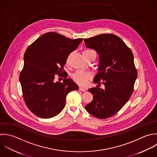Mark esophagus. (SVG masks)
Listing matches in <instances>:
<instances>
[{
  "label": "esophagus",
  "instance_id": "esophagus-1",
  "mask_svg": "<svg viewBox=\"0 0 157 157\" xmlns=\"http://www.w3.org/2000/svg\"><path fill=\"white\" fill-rule=\"evenodd\" d=\"M79 90H81V91H82V92H85V91L86 90V88H84V87H80L79 88Z\"/></svg>",
  "mask_w": 157,
  "mask_h": 157
}]
</instances>
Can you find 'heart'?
I'll return each mask as SVG.
<instances>
[{
    "mask_svg": "<svg viewBox=\"0 0 157 157\" xmlns=\"http://www.w3.org/2000/svg\"><path fill=\"white\" fill-rule=\"evenodd\" d=\"M93 50L91 49H86L82 52V54H87L91 52H93ZM92 75L90 72L83 71H77L72 75V78L73 80L78 84L84 86L85 85L87 81L91 79Z\"/></svg>",
    "mask_w": 157,
    "mask_h": 157,
    "instance_id": "1",
    "label": "heart"
}]
</instances>
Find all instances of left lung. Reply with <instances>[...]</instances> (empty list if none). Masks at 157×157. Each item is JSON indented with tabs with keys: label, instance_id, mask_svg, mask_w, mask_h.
I'll list each match as a JSON object with an SVG mask.
<instances>
[{
	"label": "left lung",
	"instance_id": "left-lung-1",
	"mask_svg": "<svg viewBox=\"0 0 157 157\" xmlns=\"http://www.w3.org/2000/svg\"><path fill=\"white\" fill-rule=\"evenodd\" d=\"M86 47L99 55V68L94 82L96 87L88 90L93 100L85 108L92 116L107 119L118 113L130 99L138 71L131 49L119 36L101 34L84 39ZM102 83L104 89L100 88Z\"/></svg>",
	"mask_w": 157,
	"mask_h": 157
}]
</instances>
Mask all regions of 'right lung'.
<instances>
[{
	"instance_id": "right-lung-1",
	"label": "right lung",
	"mask_w": 157,
	"mask_h": 157,
	"mask_svg": "<svg viewBox=\"0 0 157 157\" xmlns=\"http://www.w3.org/2000/svg\"><path fill=\"white\" fill-rule=\"evenodd\" d=\"M82 38L71 40L56 32H48L26 49L19 81L24 101L36 116L49 119L59 114L65 106L66 97L78 86L65 76L63 82L54 81L61 74L69 54Z\"/></svg>"
}]
</instances>
